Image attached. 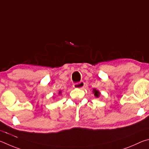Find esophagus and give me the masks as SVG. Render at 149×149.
Masks as SVG:
<instances>
[{"instance_id":"esophagus-1","label":"esophagus","mask_w":149,"mask_h":149,"mask_svg":"<svg viewBox=\"0 0 149 149\" xmlns=\"http://www.w3.org/2000/svg\"><path fill=\"white\" fill-rule=\"evenodd\" d=\"M85 86V83L84 81H80L78 83H76V84H74L73 85V87L75 88H80V89H82Z\"/></svg>"}]
</instances>
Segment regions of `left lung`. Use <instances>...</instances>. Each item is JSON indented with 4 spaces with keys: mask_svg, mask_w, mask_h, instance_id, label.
Here are the masks:
<instances>
[{
    "mask_svg": "<svg viewBox=\"0 0 149 149\" xmlns=\"http://www.w3.org/2000/svg\"><path fill=\"white\" fill-rule=\"evenodd\" d=\"M93 93H94V95L96 97H100V92H99L98 90H97L96 89H93Z\"/></svg>",
    "mask_w": 149,
    "mask_h": 149,
    "instance_id": "obj_1",
    "label": "left lung"
}]
</instances>
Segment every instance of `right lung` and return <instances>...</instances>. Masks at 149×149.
<instances>
[{"label":"right lung","mask_w":149,"mask_h":149,"mask_svg":"<svg viewBox=\"0 0 149 149\" xmlns=\"http://www.w3.org/2000/svg\"><path fill=\"white\" fill-rule=\"evenodd\" d=\"M61 91H59V94H61Z\"/></svg>","instance_id":"1"}]
</instances>
